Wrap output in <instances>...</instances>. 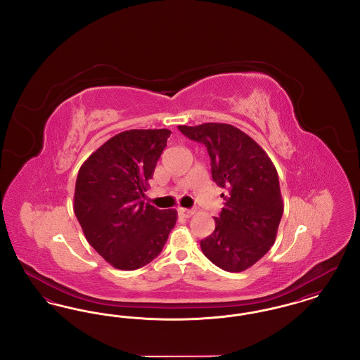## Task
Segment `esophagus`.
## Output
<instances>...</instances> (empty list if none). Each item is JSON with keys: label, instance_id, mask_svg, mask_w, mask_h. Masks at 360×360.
I'll return each mask as SVG.
<instances>
[{"label": "esophagus", "instance_id": "obj_1", "mask_svg": "<svg viewBox=\"0 0 360 360\" xmlns=\"http://www.w3.org/2000/svg\"><path fill=\"white\" fill-rule=\"evenodd\" d=\"M178 214H179L181 217L188 219V217H191V216L194 214V210H191V209H185V207H179V209H178Z\"/></svg>", "mask_w": 360, "mask_h": 360}]
</instances>
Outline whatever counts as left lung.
I'll return each instance as SVG.
<instances>
[{"instance_id": "obj_1", "label": "left lung", "mask_w": 360, "mask_h": 360, "mask_svg": "<svg viewBox=\"0 0 360 360\" xmlns=\"http://www.w3.org/2000/svg\"><path fill=\"white\" fill-rule=\"evenodd\" d=\"M190 140L202 143L210 156L212 178L226 188L216 228L201 240V250L213 264L240 273L255 264L274 244L283 214L279 178L271 159L239 128L205 122L178 125Z\"/></svg>"}]
</instances>
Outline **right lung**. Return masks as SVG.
Instances as JSON below:
<instances>
[{
    "instance_id": "1",
    "label": "right lung",
    "mask_w": 360,
    "mask_h": 360,
    "mask_svg": "<svg viewBox=\"0 0 360 360\" xmlns=\"http://www.w3.org/2000/svg\"><path fill=\"white\" fill-rule=\"evenodd\" d=\"M169 129H131L110 137L81 166L74 213L89 244L119 270L158 257L176 223V210L141 198L167 146Z\"/></svg>"
}]
</instances>
